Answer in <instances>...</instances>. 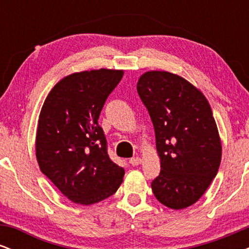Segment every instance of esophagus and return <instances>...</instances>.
Returning <instances> with one entry per match:
<instances>
[{"label": "esophagus", "instance_id": "1", "mask_svg": "<svg viewBox=\"0 0 249 249\" xmlns=\"http://www.w3.org/2000/svg\"><path fill=\"white\" fill-rule=\"evenodd\" d=\"M128 162H130L132 166H138V165L142 162V159L139 158V157H133V158H131L130 160H128Z\"/></svg>", "mask_w": 249, "mask_h": 249}]
</instances>
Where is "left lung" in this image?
Returning a JSON list of instances; mask_svg holds the SVG:
<instances>
[{
	"instance_id": "left-lung-1",
	"label": "left lung",
	"mask_w": 249,
	"mask_h": 249,
	"mask_svg": "<svg viewBox=\"0 0 249 249\" xmlns=\"http://www.w3.org/2000/svg\"><path fill=\"white\" fill-rule=\"evenodd\" d=\"M137 91L152 121L160 173L151 187L158 201L173 210L201 198L221 161V142L205 96L182 77L148 71Z\"/></svg>"
}]
</instances>
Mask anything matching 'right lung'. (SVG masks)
<instances>
[{
    "label": "right lung",
    "mask_w": 249,
    "mask_h": 249,
    "mask_svg": "<svg viewBox=\"0 0 249 249\" xmlns=\"http://www.w3.org/2000/svg\"><path fill=\"white\" fill-rule=\"evenodd\" d=\"M122 70H91L59 81L45 99L36 134V157L42 173L71 201L91 205L116 193L124 177L107 154L98 125L108 95Z\"/></svg>",
    "instance_id": "1"
}]
</instances>
